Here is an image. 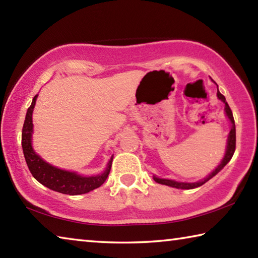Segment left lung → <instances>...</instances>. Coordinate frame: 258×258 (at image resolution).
<instances>
[{"label": "left lung", "mask_w": 258, "mask_h": 258, "mask_svg": "<svg viewBox=\"0 0 258 258\" xmlns=\"http://www.w3.org/2000/svg\"><path fill=\"white\" fill-rule=\"evenodd\" d=\"M217 97H218V99L222 100V101L225 103V113H226V116L229 117L231 124H232V127H231L229 138H228V146H226V152H225V156H224L223 160H222L221 164L217 166L215 171H214L212 174H209V175L206 178H204V180L200 181V182L184 183V182H176V181H172V180H166V178H158V177L154 176V180L157 183H159V184L168 185V186H173V187H177V189H194V187L203 185L204 183H206L207 181L211 180L213 176H215L216 174L220 172L226 164L229 163L231 158H232V156L234 154V150H235V125H234L232 110H231V108L229 107L228 102L225 101V97L220 92V91H218V89H217Z\"/></svg>", "instance_id": "obj_1"}]
</instances>
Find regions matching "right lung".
<instances>
[{
  "mask_svg": "<svg viewBox=\"0 0 258 258\" xmlns=\"http://www.w3.org/2000/svg\"><path fill=\"white\" fill-rule=\"evenodd\" d=\"M37 95H35L33 102L28 108L27 113L21 133V146H23L24 156L26 163L29 168L32 175L49 189L60 192L63 195H82L87 194L97 187L101 186L104 181L107 180L111 168L112 158L109 161L106 171L100 175L95 176H81L74 172L63 171V169L56 168L54 166L47 164L40 156L36 155L32 148V133H33V109L36 102Z\"/></svg>",
  "mask_w": 258,
  "mask_h": 258,
  "instance_id": "right-lung-1",
  "label": "right lung"
}]
</instances>
